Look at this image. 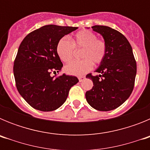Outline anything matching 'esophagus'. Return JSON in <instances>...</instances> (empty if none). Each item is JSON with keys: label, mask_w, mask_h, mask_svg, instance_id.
Instances as JSON below:
<instances>
[{"label": "esophagus", "mask_w": 150, "mask_h": 150, "mask_svg": "<svg viewBox=\"0 0 150 150\" xmlns=\"http://www.w3.org/2000/svg\"><path fill=\"white\" fill-rule=\"evenodd\" d=\"M78 79H79V82H83V80L86 79V77H85V76H79V77H78Z\"/></svg>", "instance_id": "esophagus-1"}]
</instances>
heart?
Segmentation results:
<instances>
[{
	"instance_id": "1",
	"label": "heart",
	"mask_w": 150,
	"mask_h": 150,
	"mask_svg": "<svg viewBox=\"0 0 150 150\" xmlns=\"http://www.w3.org/2000/svg\"><path fill=\"white\" fill-rule=\"evenodd\" d=\"M96 34L89 30H82L74 34L71 42L66 38H62L56 44V53L64 62L72 59L74 48L83 49L82 60L73 61L64 67V71L73 76H81L90 71L93 64L101 63L107 53V46L105 41L97 39Z\"/></svg>"
}]
</instances>
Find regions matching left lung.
Wrapping results in <instances>:
<instances>
[{"instance_id":"1","label":"left lung","mask_w":150,"mask_h":150,"mask_svg":"<svg viewBox=\"0 0 150 150\" xmlns=\"http://www.w3.org/2000/svg\"><path fill=\"white\" fill-rule=\"evenodd\" d=\"M91 28L103 37L107 53L95 71L100 74L86 76L94 86L86 91V98L97 110H112L122 105L132 94L137 64L132 46L122 34L108 26L95 25Z\"/></svg>"}]
</instances>
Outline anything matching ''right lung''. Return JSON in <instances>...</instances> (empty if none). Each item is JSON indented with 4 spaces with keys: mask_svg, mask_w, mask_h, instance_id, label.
Returning <instances> with one entry per match:
<instances>
[{
    "mask_svg": "<svg viewBox=\"0 0 150 150\" xmlns=\"http://www.w3.org/2000/svg\"><path fill=\"white\" fill-rule=\"evenodd\" d=\"M76 27L48 25L28 34L22 41L14 61L13 73L21 96L33 108L48 112L65 102L77 77L62 74L55 78L63 64L56 53V44Z\"/></svg>",
    "mask_w": 150,
    "mask_h": 150,
    "instance_id": "right-lung-1",
    "label": "right lung"
}]
</instances>
